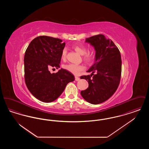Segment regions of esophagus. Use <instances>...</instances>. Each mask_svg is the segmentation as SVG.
I'll return each instance as SVG.
<instances>
[{"mask_svg": "<svg viewBox=\"0 0 149 149\" xmlns=\"http://www.w3.org/2000/svg\"><path fill=\"white\" fill-rule=\"evenodd\" d=\"M75 80L76 81H79V80H80V78H79L78 77H75Z\"/></svg>", "mask_w": 149, "mask_h": 149, "instance_id": "esophagus-1", "label": "esophagus"}]
</instances>
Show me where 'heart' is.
<instances>
[{
  "instance_id": "obj_1",
  "label": "heart",
  "mask_w": 149,
  "mask_h": 149,
  "mask_svg": "<svg viewBox=\"0 0 149 149\" xmlns=\"http://www.w3.org/2000/svg\"><path fill=\"white\" fill-rule=\"evenodd\" d=\"M74 49L78 54L81 55H83V60L88 64L92 63L94 58V53L93 51H86L87 49L86 47L83 45H74L73 46ZM67 50L65 48L62 50L61 52V59L63 60H65L66 58ZM64 69L69 71L74 75H78L80 72L84 69V66L82 65H77V64H69L64 65L63 66Z\"/></svg>"
}]
</instances>
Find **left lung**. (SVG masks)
Listing matches in <instances>:
<instances>
[{
  "label": "left lung",
  "mask_w": 149,
  "mask_h": 149,
  "mask_svg": "<svg viewBox=\"0 0 149 149\" xmlns=\"http://www.w3.org/2000/svg\"><path fill=\"white\" fill-rule=\"evenodd\" d=\"M85 42L94 47L95 58V63L87 71L92 74L80 77L89 84L88 88L80 93L86 102L98 104L109 99L118 88L122 71L121 56L113 42L103 35L87 38Z\"/></svg>",
  "instance_id": "8db88e82"
}]
</instances>
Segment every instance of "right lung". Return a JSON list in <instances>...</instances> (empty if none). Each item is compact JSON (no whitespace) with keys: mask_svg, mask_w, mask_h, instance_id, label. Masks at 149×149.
I'll use <instances>...</instances> for the list:
<instances>
[{"mask_svg":"<svg viewBox=\"0 0 149 149\" xmlns=\"http://www.w3.org/2000/svg\"><path fill=\"white\" fill-rule=\"evenodd\" d=\"M65 46V43L59 38L40 36L30 42L25 52L26 84L31 94L43 102L55 100L66 85L75 79L71 73L63 69L56 73L49 71L51 68H60Z\"/></svg>","mask_w":149,"mask_h":149,"instance_id":"add662e5","label":"right lung"}]
</instances>
